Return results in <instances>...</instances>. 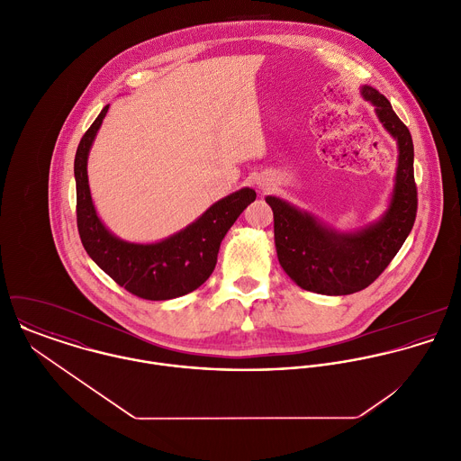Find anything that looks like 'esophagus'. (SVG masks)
I'll return each instance as SVG.
<instances>
[{
  "label": "esophagus",
  "mask_w": 461,
  "mask_h": 461,
  "mask_svg": "<svg viewBox=\"0 0 461 461\" xmlns=\"http://www.w3.org/2000/svg\"><path fill=\"white\" fill-rule=\"evenodd\" d=\"M258 186H259V190H263V192H267V190H271V186H273V183H271V179L269 177H259L258 179Z\"/></svg>",
  "instance_id": "obj_1"
}]
</instances>
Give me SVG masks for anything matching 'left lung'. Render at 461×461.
I'll return each mask as SVG.
<instances>
[{
	"label": "left lung",
	"instance_id": "8db88e82",
	"mask_svg": "<svg viewBox=\"0 0 461 461\" xmlns=\"http://www.w3.org/2000/svg\"><path fill=\"white\" fill-rule=\"evenodd\" d=\"M360 95L375 106L378 121L397 145L394 188L385 212L366 227L342 232L284 198L266 197L273 211L278 263L296 285L318 294L340 296L366 289L394 259L415 221L410 131L376 88L362 85Z\"/></svg>",
	"mask_w": 461,
	"mask_h": 461
}]
</instances>
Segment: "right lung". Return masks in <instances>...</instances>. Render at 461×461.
<instances>
[{
	"instance_id": "1",
	"label": "right lung",
	"mask_w": 461,
	"mask_h": 461,
	"mask_svg": "<svg viewBox=\"0 0 461 461\" xmlns=\"http://www.w3.org/2000/svg\"><path fill=\"white\" fill-rule=\"evenodd\" d=\"M106 104L88 131L83 134L76 158V214L81 243L104 273L121 287L143 300H172L200 287L216 266L221 240L256 200L252 188H241L209 205L195 221L156 243H131L115 236L99 218L88 186V154L103 119Z\"/></svg>"
}]
</instances>
